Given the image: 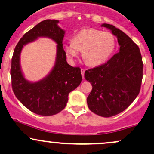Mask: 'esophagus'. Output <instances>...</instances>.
I'll return each instance as SVG.
<instances>
[{
  "mask_svg": "<svg viewBox=\"0 0 154 154\" xmlns=\"http://www.w3.org/2000/svg\"><path fill=\"white\" fill-rule=\"evenodd\" d=\"M81 74L82 79H84V74H85V70H84V69H81Z\"/></svg>",
  "mask_w": 154,
  "mask_h": 154,
  "instance_id": "1",
  "label": "esophagus"
}]
</instances>
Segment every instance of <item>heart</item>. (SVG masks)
<instances>
[{
    "label": "heart",
    "mask_w": 154,
    "mask_h": 154,
    "mask_svg": "<svg viewBox=\"0 0 154 154\" xmlns=\"http://www.w3.org/2000/svg\"><path fill=\"white\" fill-rule=\"evenodd\" d=\"M115 48V38L110 32L88 29L77 32L72 43L63 46L64 52L74 63L82 51V58L91 66L104 63Z\"/></svg>",
    "instance_id": "1"
}]
</instances>
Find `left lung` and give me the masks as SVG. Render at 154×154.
<instances>
[{"label": "left lung", "mask_w": 154, "mask_h": 154, "mask_svg": "<svg viewBox=\"0 0 154 154\" xmlns=\"http://www.w3.org/2000/svg\"><path fill=\"white\" fill-rule=\"evenodd\" d=\"M117 38L119 48L106 63L85 72L92 90L87 97L88 108L103 117L122 112L138 96L143 63L138 46L114 26L103 23Z\"/></svg>", "instance_id": "left-lung-1"}]
</instances>
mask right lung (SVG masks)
I'll list each match as a JSON object with an SVG mask.
<instances>
[{
  "instance_id": "add662e5",
  "label": "right lung",
  "mask_w": 154,
  "mask_h": 154,
  "mask_svg": "<svg viewBox=\"0 0 154 154\" xmlns=\"http://www.w3.org/2000/svg\"><path fill=\"white\" fill-rule=\"evenodd\" d=\"M59 20H46L39 23L25 34L16 46L11 66L12 85L14 95L24 106L35 114L51 116L58 114L66 106L69 94L82 81L80 68L68 64L63 47L66 31L58 26ZM40 37H46L56 42L55 65L50 73L36 82L26 80L20 66V54L28 43Z\"/></svg>"
}]
</instances>
